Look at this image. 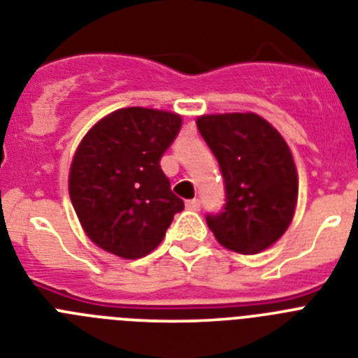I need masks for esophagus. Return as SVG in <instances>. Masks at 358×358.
Returning a JSON list of instances; mask_svg holds the SVG:
<instances>
[{
  "label": "esophagus",
  "mask_w": 358,
  "mask_h": 358,
  "mask_svg": "<svg viewBox=\"0 0 358 358\" xmlns=\"http://www.w3.org/2000/svg\"><path fill=\"white\" fill-rule=\"evenodd\" d=\"M185 206H187V209H191V211H198V209H200V200H198V198H194V200H189Z\"/></svg>",
  "instance_id": "obj_1"
}]
</instances>
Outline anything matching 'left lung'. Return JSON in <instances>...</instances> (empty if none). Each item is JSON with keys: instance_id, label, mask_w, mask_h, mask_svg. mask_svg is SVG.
<instances>
[{"instance_id": "left-lung-1", "label": "left lung", "mask_w": 358, "mask_h": 358, "mask_svg": "<svg viewBox=\"0 0 358 358\" xmlns=\"http://www.w3.org/2000/svg\"><path fill=\"white\" fill-rule=\"evenodd\" d=\"M196 127L220 164L225 207L207 216L218 244L257 255L278 242L293 222L299 173L289 145L255 113L202 114Z\"/></svg>"}]
</instances>
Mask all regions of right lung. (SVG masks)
Wrapping results in <instances>:
<instances>
[{
	"label": "right lung",
	"mask_w": 358,
	"mask_h": 358,
	"mask_svg": "<svg viewBox=\"0 0 358 358\" xmlns=\"http://www.w3.org/2000/svg\"><path fill=\"white\" fill-rule=\"evenodd\" d=\"M182 127L171 110L125 107L96 122L69 171V194L85 235L107 253L136 260L155 251L184 202L160 167Z\"/></svg>",
	"instance_id": "add662e5"
}]
</instances>
